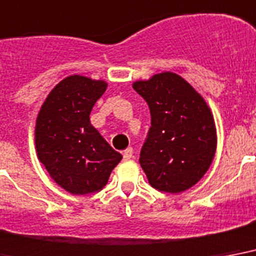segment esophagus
Returning <instances> with one entry per match:
<instances>
[{"instance_id":"34e87169","label":"esophagus","mask_w":256,"mask_h":256,"mask_svg":"<svg viewBox=\"0 0 256 256\" xmlns=\"http://www.w3.org/2000/svg\"><path fill=\"white\" fill-rule=\"evenodd\" d=\"M132 158H134V150H132V148H128L126 150H124V154H122V159L130 160Z\"/></svg>"}]
</instances>
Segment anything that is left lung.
<instances>
[{"label":"left lung","mask_w":256,"mask_h":256,"mask_svg":"<svg viewBox=\"0 0 256 256\" xmlns=\"http://www.w3.org/2000/svg\"><path fill=\"white\" fill-rule=\"evenodd\" d=\"M134 89L146 101L150 128L140 166L156 190L179 194L208 171L216 152L214 114L203 96L174 72L136 80Z\"/></svg>","instance_id":"obj_1"}]
</instances>
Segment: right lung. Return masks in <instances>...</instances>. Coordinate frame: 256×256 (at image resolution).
I'll use <instances>...</instances> for the list:
<instances>
[{
    "instance_id": "right-lung-1",
    "label": "right lung",
    "mask_w": 256,
    "mask_h": 256,
    "mask_svg": "<svg viewBox=\"0 0 256 256\" xmlns=\"http://www.w3.org/2000/svg\"><path fill=\"white\" fill-rule=\"evenodd\" d=\"M108 82L72 74L49 92L34 126L37 158L65 191L85 195L100 191L122 156L90 124L93 106Z\"/></svg>"
}]
</instances>
